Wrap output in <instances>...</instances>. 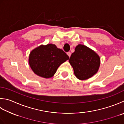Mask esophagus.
<instances>
[{
    "label": "esophagus",
    "mask_w": 124,
    "mask_h": 124,
    "mask_svg": "<svg viewBox=\"0 0 124 124\" xmlns=\"http://www.w3.org/2000/svg\"><path fill=\"white\" fill-rule=\"evenodd\" d=\"M67 55H68L69 56V57H70V56H71V53H70V52H67Z\"/></svg>",
    "instance_id": "34e87169"
}]
</instances>
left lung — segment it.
<instances>
[{"label": "left lung", "mask_w": 124, "mask_h": 124, "mask_svg": "<svg viewBox=\"0 0 124 124\" xmlns=\"http://www.w3.org/2000/svg\"><path fill=\"white\" fill-rule=\"evenodd\" d=\"M69 62L74 69L77 78L85 80L90 78L97 72L100 65V58L86 46L78 45L70 57Z\"/></svg>", "instance_id": "1"}]
</instances>
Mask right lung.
Masks as SVG:
<instances>
[{
	"label": "right lung",
	"instance_id": "add662e5",
	"mask_svg": "<svg viewBox=\"0 0 124 124\" xmlns=\"http://www.w3.org/2000/svg\"><path fill=\"white\" fill-rule=\"evenodd\" d=\"M69 59L63 50L55 45H41L33 50L29 57V64L38 76L48 78L53 77L60 65Z\"/></svg>",
	"mask_w": 124,
	"mask_h": 124
}]
</instances>
